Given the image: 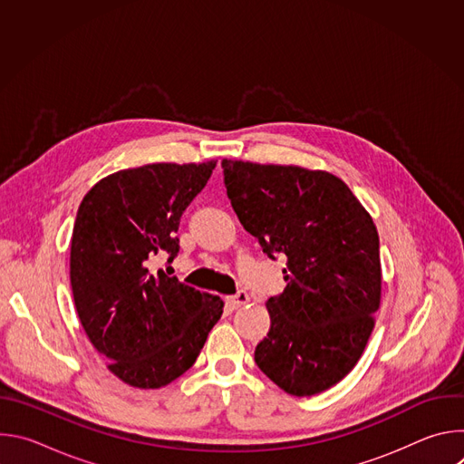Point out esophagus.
I'll list each match as a JSON object with an SVG mask.
<instances>
[{
    "mask_svg": "<svg viewBox=\"0 0 464 464\" xmlns=\"http://www.w3.org/2000/svg\"><path fill=\"white\" fill-rule=\"evenodd\" d=\"M247 301H249V295H247L244 290H240V292H237L235 295H229V297L226 299V304L229 306V310H237V308L244 306Z\"/></svg>",
    "mask_w": 464,
    "mask_h": 464,
    "instance_id": "34e87169",
    "label": "esophagus"
}]
</instances>
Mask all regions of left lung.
Returning <instances> with one entry per match:
<instances>
[{
  "label": "left lung",
  "mask_w": 464,
  "mask_h": 464,
  "mask_svg": "<svg viewBox=\"0 0 464 464\" xmlns=\"http://www.w3.org/2000/svg\"><path fill=\"white\" fill-rule=\"evenodd\" d=\"M231 206L270 258L286 255L283 294L255 363L294 396L336 385L358 363L380 306L378 231L334 174L222 161Z\"/></svg>",
  "instance_id": "1"
}]
</instances>
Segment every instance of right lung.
<instances>
[{
  "instance_id": "add662e5",
  "label": "right lung",
  "mask_w": 464,
  "mask_h": 464,
  "mask_svg": "<svg viewBox=\"0 0 464 464\" xmlns=\"http://www.w3.org/2000/svg\"><path fill=\"white\" fill-rule=\"evenodd\" d=\"M217 161L154 163L101 179L79 208L70 256L75 308L86 336L124 383L158 389L192 367L224 301L154 272L170 264L183 211Z\"/></svg>"
}]
</instances>
